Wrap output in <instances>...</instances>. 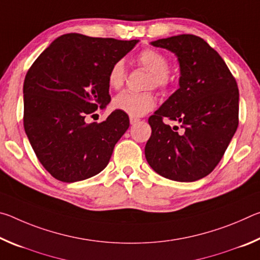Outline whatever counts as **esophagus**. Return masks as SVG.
Listing matches in <instances>:
<instances>
[{"label":"esophagus","instance_id":"1","mask_svg":"<svg viewBox=\"0 0 260 260\" xmlns=\"http://www.w3.org/2000/svg\"><path fill=\"white\" fill-rule=\"evenodd\" d=\"M140 121V119H138V118H135V117H129V122H131V125H135L136 122H139Z\"/></svg>","mask_w":260,"mask_h":260}]
</instances>
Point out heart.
I'll use <instances>...</instances> for the list:
<instances>
[{"mask_svg": "<svg viewBox=\"0 0 260 260\" xmlns=\"http://www.w3.org/2000/svg\"><path fill=\"white\" fill-rule=\"evenodd\" d=\"M138 63L150 72L148 87L165 91L174 83V74L169 68V58L160 51L146 48L136 56ZM124 60H116L108 72V83L113 89H119L126 80ZM113 107L131 117H142L156 107V98L151 91L134 93L122 91L113 99Z\"/></svg>", "mask_w": 260, "mask_h": 260, "instance_id": "1", "label": "heart"}]
</instances>
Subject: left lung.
Wrapping results in <instances>:
<instances>
[{"instance_id": "8db88e82", "label": "left lung", "mask_w": 260, "mask_h": 260, "mask_svg": "<svg viewBox=\"0 0 260 260\" xmlns=\"http://www.w3.org/2000/svg\"><path fill=\"white\" fill-rule=\"evenodd\" d=\"M178 56L180 88L149 118L144 149L153 171L174 181L206 177L219 164L239 126V88L223 59L192 34L151 42ZM179 121L182 131L164 122Z\"/></svg>"}]
</instances>
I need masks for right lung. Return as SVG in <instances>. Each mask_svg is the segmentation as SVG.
Wrapping results in <instances>:
<instances>
[{
	"label": "right lung",
	"mask_w": 260,
	"mask_h": 260,
	"mask_svg": "<svg viewBox=\"0 0 260 260\" xmlns=\"http://www.w3.org/2000/svg\"><path fill=\"white\" fill-rule=\"evenodd\" d=\"M138 42L64 34L28 69L24 128L39 161L55 179L81 181L109 164L129 118L119 110L99 124H87L86 118L111 101L109 70Z\"/></svg>",
	"instance_id": "right-lung-1"
}]
</instances>
